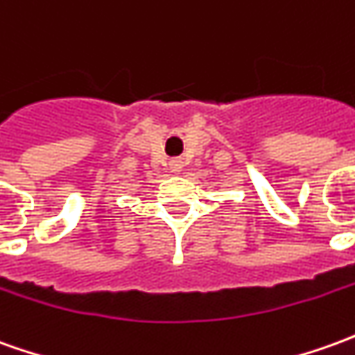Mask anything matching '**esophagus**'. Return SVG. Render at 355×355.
I'll list each match as a JSON object with an SVG mask.
<instances>
[{"mask_svg": "<svg viewBox=\"0 0 355 355\" xmlns=\"http://www.w3.org/2000/svg\"><path fill=\"white\" fill-rule=\"evenodd\" d=\"M169 169L173 171V173H178V171L182 169V161H180V159H171L169 161Z\"/></svg>", "mask_w": 355, "mask_h": 355, "instance_id": "obj_1", "label": "esophagus"}]
</instances>
